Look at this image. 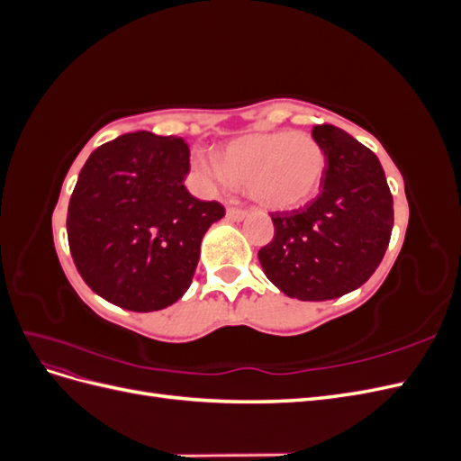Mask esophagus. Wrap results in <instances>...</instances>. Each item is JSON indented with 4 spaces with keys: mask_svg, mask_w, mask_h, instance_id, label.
<instances>
[{
    "mask_svg": "<svg viewBox=\"0 0 461 461\" xmlns=\"http://www.w3.org/2000/svg\"><path fill=\"white\" fill-rule=\"evenodd\" d=\"M246 215H248V212H244V209H234V207L227 209V219H230V221H242Z\"/></svg>",
    "mask_w": 461,
    "mask_h": 461,
    "instance_id": "obj_1",
    "label": "esophagus"
}]
</instances>
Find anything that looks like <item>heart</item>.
<instances>
[{
    "label": "heart",
    "mask_w": 461,
    "mask_h": 461,
    "mask_svg": "<svg viewBox=\"0 0 461 461\" xmlns=\"http://www.w3.org/2000/svg\"><path fill=\"white\" fill-rule=\"evenodd\" d=\"M221 158L194 153L192 167L202 185L212 190L246 185L261 205L271 209L303 203L325 173V153L308 134H249L229 144Z\"/></svg>",
    "instance_id": "b5f03b06"
}]
</instances>
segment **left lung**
<instances>
[{
	"label": "left lung",
	"instance_id": "1",
	"mask_svg": "<svg viewBox=\"0 0 461 461\" xmlns=\"http://www.w3.org/2000/svg\"><path fill=\"white\" fill-rule=\"evenodd\" d=\"M312 134L325 153L321 194L303 209L271 213L275 236L258 258L286 296L323 302L359 288L379 267L394 202L369 148L332 124H317Z\"/></svg>",
	"mask_w": 461,
	"mask_h": 461
}]
</instances>
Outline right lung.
Here are the masks:
<instances>
[{
    "mask_svg": "<svg viewBox=\"0 0 461 461\" xmlns=\"http://www.w3.org/2000/svg\"><path fill=\"white\" fill-rule=\"evenodd\" d=\"M190 149L176 136L122 134L92 151L68 202L67 236L85 283L129 312L185 296L207 229L225 207L185 186Z\"/></svg>",
    "mask_w": 461,
    "mask_h": 461,
    "instance_id": "right-lung-1",
    "label": "right lung"
}]
</instances>
